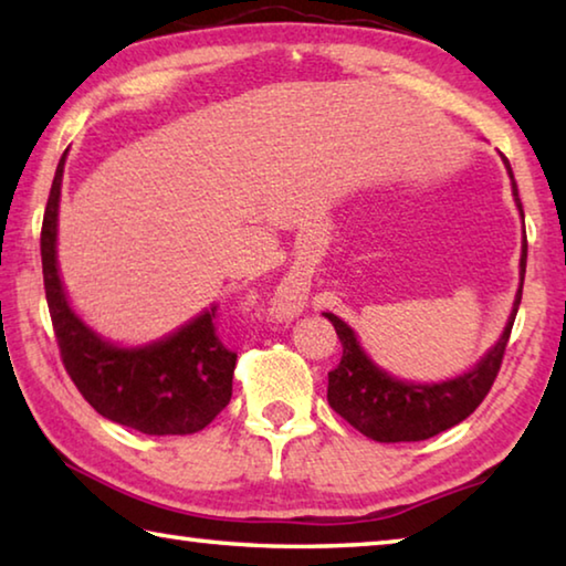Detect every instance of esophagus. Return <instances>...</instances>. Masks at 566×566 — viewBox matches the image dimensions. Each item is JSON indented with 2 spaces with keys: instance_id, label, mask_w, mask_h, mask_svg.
<instances>
[{
  "instance_id": "obj_1",
  "label": "esophagus",
  "mask_w": 566,
  "mask_h": 566,
  "mask_svg": "<svg viewBox=\"0 0 566 566\" xmlns=\"http://www.w3.org/2000/svg\"><path fill=\"white\" fill-rule=\"evenodd\" d=\"M304 306V292L296 290L294 284H282L276 292V312L280 314H294Z\"/></svg>"
}]
</instances>
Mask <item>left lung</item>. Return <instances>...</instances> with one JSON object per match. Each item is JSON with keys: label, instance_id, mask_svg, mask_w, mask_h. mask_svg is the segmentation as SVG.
<instances>
[{"label": "left lung", "instance_id": "8db88e82", "mask_svg": "<svg viewBox=\"0 0 566 566\" xmlns=\"http://www.w3.org/2000/svg\"><path fill=\"white\" fill-rule=\"evenodd\" d=\"M500 157L506 167V175L512 179V197L524 224V209L520 202V191H516L512 167L504 155ZM524 272L526 234L522 237L520 290H516L502 337L464 375H457L444 381H429V385L427 381L421 385V381H407L389 375L385 367H379L369 357V352L361 347V342L347 322L339 319L337 314L324 312V317L334 324L342 342L339 367L329 371V407L339 417L347 419L354 429H359L364 437L375 439V442H421V439L434 437L444 432V429L459 424V421H464L482 405L486 391L494 385L496 371H500L506 342H510L514 327L516 310H520L522 302Z\"/></svg>", "mask_w": 566, "mask_h": 566}]
</instances>
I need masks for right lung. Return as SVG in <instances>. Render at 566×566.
Here are the masks:
<instances>
[{
  "mask_svg": "<svg viewBox=\"0 0 566 566\" xmlns=\"http://www.w3.org/2000/svg\"><path fill=\"white\" fill-rule=\"evenodd\" d=\"M66 151L56 165L42 222L44 292L66 375L104 419L142 434H195L232 399L237 354L217 337V304L137 347L102 337L74 312L56 262Z\"/></svg>",
  "mask_w": 566,
  "mask_h": 566,
  "instance_id": "obj_1",
  "label": "right lung"
}]
</instances>
